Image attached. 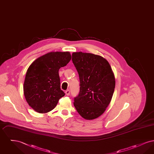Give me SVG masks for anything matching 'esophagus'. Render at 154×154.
Here are the masks:
<instances>
[{"label":"esophagus","instance_id":"obj_1","mask_svg":"<svg viewBox=\"0 0 154 154\" xmlns=\"http://www.w3.org/2000/svg\"><path fill=\"white\" fill-rule=\"evenodd\" d=\"M65 94H66V95H70V90H69V89L66 90V91H65Z\"/></svg>","mask_w":154,"mask_h":154}]
</instances>
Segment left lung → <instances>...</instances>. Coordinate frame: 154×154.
<instances>
[{"mask_svg":"<svg viewBox=\"0 0 154 154\" xmlns=\"http://www.w3.org/2000/svg\"><path fill=\"white\" fill-rule=\"evenodd\" d=\"M72 61L80 82L74 106L84 119L97 118L106 110L114 91L116 81L110 64L100 55L82 52H73Z\"/></svg>","mask_w":154,"mask_h":154,"instance_id":"1","label":"left lung"}]
</instances>
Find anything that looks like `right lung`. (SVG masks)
<instances>
[{
    "mask_svg": "<svg viewBox=\"0 0 154 154\" xmlns=\"http://www.w3.org/2000/svg\"><path fill=\"white\" fill-rule=\"evenodd\" d=\"M71 58L69 52H51L36 59L28 69L23 93L28 104L37 112L53 110L65 95L60 89L59 70Z\"/></svg>",
    "mask_w": 154,
    "mask_h": 154,
    "instance_id": "right-lung-1",
    "label": "right lung"
}]
</instances>
